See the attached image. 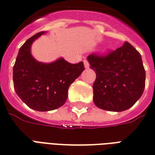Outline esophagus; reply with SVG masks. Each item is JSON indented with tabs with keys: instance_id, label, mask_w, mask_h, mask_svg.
Masks as SVG:
<instances>
[{
	"instance_id": "1",
	"label": "esophagus",
	"mask_w": 155,
	"mask_h": 155,
	"mask_svg": "<svg viewBox=\"0 0 155 155\" xmlns=\"http://www.w3.org/2000/svg\"><path fill=\"white\" fill-rule=\"evenodd\" d=\"M84 64L85 68H89V63H88V62H87V60H86V59H84Z\"/></svg>"
}]
</instances>
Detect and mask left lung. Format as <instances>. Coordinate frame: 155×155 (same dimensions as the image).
I'll return each mask as SVG.
<instances>
[{"instance_id": "8db88e82", "label": "left lung", "mask_w": 155, "mask_h": 155, "mask_svg": "<svg viewBox=\"0 0 155 155\" xmlns=\"http://www.w3.org/2000/svg\"><path fill=\"white\" fill-rule=\"evenodd\" d=\"M87 61L97 74L93 101L98 108L122 112L142 97L146 71L139 52L129 42L106 56L90 54Z\"/></svg>"}]
</instances>
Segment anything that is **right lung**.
Instances as JSON below:
<instances>
[{
	"label": "right lung",
	"mask_w": 155,
	"mask_h": 155,
	"mask_svg": "<svg viewBox=\"0 0 155 155\" xmlns=\"http://www.w3.org/2000/svg\"><path fill=\"white\" fill-rule=\"evenodd\" d=\"M45 33H38L21 47L13 73L16 93L28 107L39 112L63 106L70 85L84 70L83 62L72 64L63 58L49 63L36 60L31 54V46Z\"/></svg>",
	"instance_id": "1"
}]
</instances>
